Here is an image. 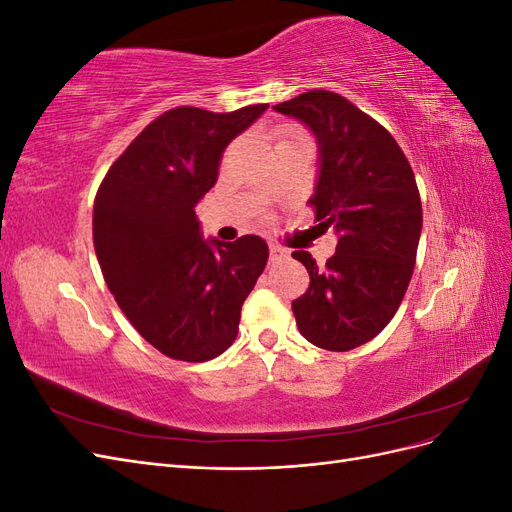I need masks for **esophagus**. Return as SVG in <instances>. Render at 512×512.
<instances>
[{
	"label": "esophagus",
	"mask_w": 512,
	"mask_h": 512,
	"mask_svg": "<svg viewBox=\"0 0 512 512\" xmlns=\"http://www.w3.org/2000/svg\"><path fill=\"white\" fill-rule=\"evenodd\" d=\"M269 256H271V262H277V260H284L288 256V252L284 250V247H280V245H271L269 247Z\"/></svg>",
	"instance_id": "esophagus-1"
}]
</instances>
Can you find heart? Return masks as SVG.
<instances>
[{"label": "heart", "instance_id": "obj_1", "mask_svg": "<svg viewBox=\"0 0 512 512\" xmlns=\"http://www.w3.org/2000/svg\"><path fill=\"white\" fill-rule=\"evenodd\" d=\"M294 138H303V136L297 134V132H292V130H286L284 136H282V141H294Z\"/></svg>", "mask_w": 512, "mask_h": 512}]
</instances>
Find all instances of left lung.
<instances>
[{
	"mask_svg": "<svg viewBox=\"0 0 512 512\" xmlns=\"http://www.w3.org/2000/svg\"><path fill=\"white\" fill-rule=\"evenodd\" d=\"M318 143V177L309 205L337 235L335 254L303 262L309 288L292 301L301 335L318 348L346 352L374 339L408 290L423 209L412 168L395 138L344 96L314 89L275 104Z\"/></svg>",
	"mask_w": 512,
	"mask_h": 512,
	"instance_id": "1",
	"label": "left lung"
}]
</instances>
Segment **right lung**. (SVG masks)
Listing matches in <instances>:
<instances>
[{"label":"right lung","mask_w":512,"mask_h":512,"mask_svg":"<svg viewBox=\"0 0 512 512\" xmlns=\"http://www.w3.org/2000/svg\"><path fill=\"white\" fill-rule=\"evenodd\" d=\"M267 108L166 111L108 168L98 190L94 247L106 286L132 327L170 359L203 363L235 342L241 305L267 267L265 239H205L196 218L224 149Z\"/></svg>","instance_id":"right-lung-1"}]
</instances>
